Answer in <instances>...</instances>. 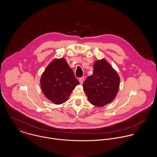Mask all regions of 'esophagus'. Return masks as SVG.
<instances>
[{
	"label": "esophagus",
	"instance_id": "1",
	"mask_svg": "<svg viewBox=\"0 0 157 157\" xmlns=\"http://www.w3.org/2000/svg\"><path fill=\"white\" fill-rule=\"evenodd\" d=\"M78 80H79L80 84V85H82V84H83V81H84V77H82V78H80Z\"/></svg>",
	"mask_w": 157,
	"mask_h": 157
}]
</instances>
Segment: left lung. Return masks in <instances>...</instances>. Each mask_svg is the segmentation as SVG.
<instances>
[{
    "label": "left lung",
    "instance_id": "1",
    "mask_svg": "<svg viewBox=\"0 0 157 157\" xmlns=\"http://www.w3.org/2000/svg\"><path fill=\"white\" fill-rule=\"evenodd\" d=\"M120 82L117 71L106 59H101L94 62L92 75L85 80L83 90L92 105L103 107L115 98Z\"/></svg>",
    "mask_w": 157,
    "mask_h": 157
}]
</instances>
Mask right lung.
Here are the masks:
<instances>
[{
	"label": "right lung",
	"mask_w": 157,
	"mask_h": 157,
	"mask_svg": "<svg viewBox=\"0 0 157 157\" xmlns=\"http://www.w3.org/2000/svg\"><path fill=\"white\" fill-rule=\"evenodd\" d=\"M42 90L46 98L56 105L68 100L79 82L64 58H55L46 67L40 80Z\"/></svg>",
	"instance_id": "1"
}]
</instances>
